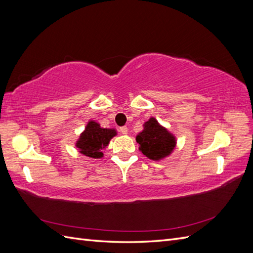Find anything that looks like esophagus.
Here are the masks:
<instances>
[{
	"label": "esophagus",
	"instance_id": "1",
	"mask_svg": "<svg viewBox=\"0 0 253 253\" xmlns=\"http://www.w3.org/2000/svg\"><path fill=\"white\" fill-rule=\"evenodd\" d=\"M119 131L122 133V134H127V127L125 126H120L119 127Z\"/></svg>",
	"mask_w": 253,
	"mask_h": 253
}]
</instances>
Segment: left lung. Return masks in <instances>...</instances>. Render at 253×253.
<instances>
[{
  "mask_svg": "<svg viewBox=\"0 0 253 253\" xmlns=\"http://www.w3.org/2000/svg\"><path fill=\"white\" fill-rule=\"evenodd\" d=\"M142 154L152 160H159L171 154L175 147V137L160 126L155 118H150L143 125V131L137 135Z\"/></svg>",
  "mask_w": 253,
  "mask_h": 253,
  "instance_id": "left-lung-1",
  "label": "left lung"
}]
</instances>
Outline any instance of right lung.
I'll list each match as a JSON object with an SVG mask.
<instances>
[{
    "mask_svg": "<svg viewBox=\"0 0 253 253\" xmlns=\"http://www.w3.org/2000/svg\"><path fill=\"white\" fill-rule=\"evenodd\" d=\"M115 135H116L115 129L102 128L97 122L89 121L85 131L80 135L76 147L83 155L91 158H100L103 156L101 150L108 147L110 140Z\"/></svg>",
    "mask_w": 253,
    "mask_h": 253,
    "instance_id": "1",
    "label": "right lung"
}]
</instances>
